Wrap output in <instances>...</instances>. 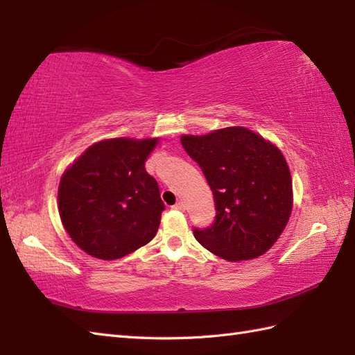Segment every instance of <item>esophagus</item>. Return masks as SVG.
Segmentation results:
<instances>
[{
  "instance_id": "1",
  "label": "esophagus",
  "mask_w": 355,
  "mask_h": 355,
  "mask_svg": "<svg viewBox=\"0 0 355 355\" xmlns=\"http://www.w3.org/2000/svg\"><path fill=\"white\" fill-rule=\"evenodd\" d=\"M172 209H175V210H184V205L182 201H178V202H175V205L172 206Z\"/></svg>"
}]
</instances>
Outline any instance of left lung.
<instances>
[{"instance_id":"1","label":"left lung","mask_w":355,"mask_h":355,"mask_svg":"<svg viewBox=\"0 0 355 355\" xmlns=\"http://www.w3.org/2000/svg\"><path fill=\"white\" fill-rule=\"evenodd\" d=\"M215 198L216 216L193 236L230 262L254 259L281 236L293 209V184L281 150L259 134L230 126L206 135H182Z\"/></svg>"}]
</instances>
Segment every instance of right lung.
I'll return each mask as SVG.
<instances>
[{
	"mask_svg": "<svg viewBox=\"0 0 355 355\" xmlns=\"http://www.w3.org/2000/svg\"><path fill=\"white\" fill-rule=\"evenodd\" d=\"M158 139H110L89 146L59 183V215L70 238L112 261L155 236L164 205L145 162Z\"/></svg>",
	"mask_w": 355,
	"mask_h": 355,
	"instance_id": "right-lung-1",
	"label": "right lung"
}]
</instances>
